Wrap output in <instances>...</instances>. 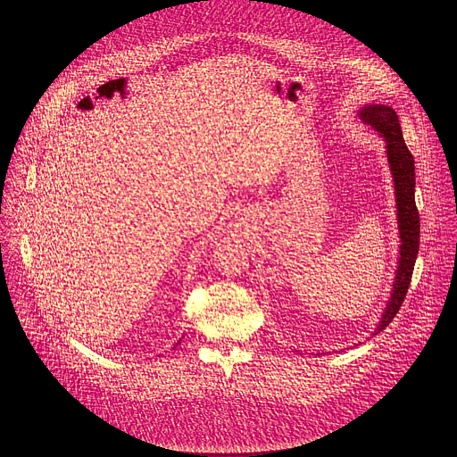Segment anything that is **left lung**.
Here are the masks:
<instances>
[{"instance_id":"left-lung-1","label":"left lung","mask_w":457,"mask_h":457,"mask_svg":"<svg viewBox=\"0 0 457 457\" xmlns=\"http://www.w3.org/2000/svg\"><path fill=\"white\" fill-rule=\"evenodd\" d=\"M357 116L371 130L378 131L386 142V154L391 169L394 181V196H395V218L399 230V257L395 265V276L392 281L391 297L386 304L380 322L371 332L377 336L389 326L395 313L399 312L410 281L413 274V265L419 253V236H420V220L415 205V162L408 151L401 125L395 111L389 105L382 104H366L359 109ZM320 357V353H317Z\"/></svg>"}]
</instances>
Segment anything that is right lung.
<instances>
[{"instance_id":"obj_1","label":"right lung","mask_w":457,"mask_h":457,"mask_svg":"<svg viewBox=\"0 0 457 457\" xmlns=\"http://www.w3.org/2000/svg\"><path fill=\"white\" fill-rule=\"evenodd\" d=\"M179 343H181V339H179V341H178V343H176V345H179ZM174 348H176V346H174Z\"/></svg>"}]
</instances>
